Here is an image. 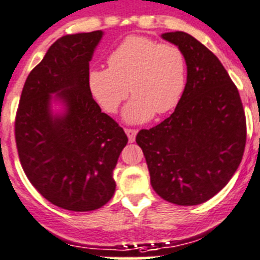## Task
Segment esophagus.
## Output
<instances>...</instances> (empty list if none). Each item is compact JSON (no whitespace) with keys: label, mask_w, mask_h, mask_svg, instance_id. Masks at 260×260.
Segmentation results:
<instances>
[{"label":"esophagus","mask_w":260,"mask_h":260,"mask_svg":"<svg viewBox=\"0 0 260 260\" xmlns=\"http://www.w3.org/2000/svg\"><path fill=\"white\" fill-rule=\"evenodd\" d=\"M125 133H127L128 136V140H129V142H133L136 139V135H137V131L136 129H132V128H125Z\"/></svg>","instance_id":"esophagus-1"}]
</instances>
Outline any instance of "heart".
I'll list each match as a JSON object with an SVG mask.
<instances>
[{
    "instance_id": "obj_1",
    "label": "heart",
    "mask_w": 260,
    "mask_h": 260,
    "mask_svg": "<svg viewBox=\"0 0 260 260\" xmlns=\"http://www.w3.org/2000/svg\"><path fill=\"white\" fill-rule=\"evenodd\" d=\"M107 64L109 69L95 67L88 72V89L110 114L118 111L131 92L133 98L123 111L128 123L146 121L154 113H170L185 89V55L174 44L128 36L110 53Z\"/></svg>"
}]
</instances>
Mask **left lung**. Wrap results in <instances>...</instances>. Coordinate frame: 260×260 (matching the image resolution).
I'll return each mask as SVG.
<instances>
[{
  "label": "left lung",
  "instance_id": "8db88e82",
  "mask_svg": "<svg viewBox=\"0 0 260 260\" xmlns=\"http://www.w3.org/2000/svg\"><path fill=\"white\" fill-rule=\"evenodd\" d=\"M162 37L185 55V89L171 116L140 131L136 142L159 197L180 206L200 205L237 171L246 144V118L237 86L212 51L185 32Z\"/></svg>",
  "mask_w": 260,
  "mask_h": 260
}]
</instances>
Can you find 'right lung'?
<instances>
[{
    "instance_id": "right-lung-1",
    "label": "right lung",
    "mask_w": 260,
    "mask_h": 260,
    "mask_svg": "<svg viewBox=\"0 0 260 260\" xmlns=\"http://www.w3.org/2000/svg\"><path fill=\"white\" fill-rule=\"evenodd\" d=\"M102 31L58 39L29 72L15 116L20 165L44 198L70 211H92L115 193L114 168L128 137L93 100L86 76ZM51 94L67 110L51 111Z\"/></svg>"
}]
</instances>
